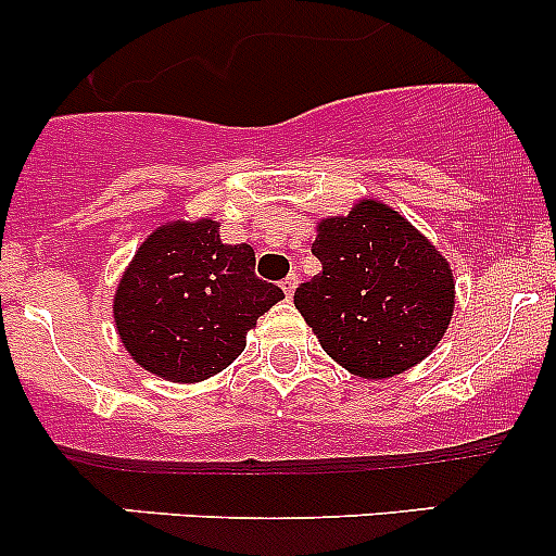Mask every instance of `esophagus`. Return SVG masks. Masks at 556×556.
<instances>
[{
  "label": "esophagus",
  "mask_w": 556,
  "mask_h": 556,
  "mask_svg": "<svg viewBox=\"0 0 556 556\" xmlns=\"http://www.w3.org/2000/svg\"><path fill=\"white\" fill-rule=\"evenodd\" d=\"M295 288H299V277H295V274H288V277L282 279V290H285V295H293L295 293Z\"/></svg>",
  "instance_id": "obj_1"
}]
</instances>
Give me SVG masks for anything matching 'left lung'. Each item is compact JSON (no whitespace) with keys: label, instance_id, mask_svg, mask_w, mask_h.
<instances>
[{"label":"left lung","instance_id":"1","mask_svg":"<svg viewBox=\"0 0 556 556\" xmlns=\"http://www.w3.org/2000/svg\"><path fill=\"white\" fill-rule=\"evenodd\" d=\"M323 274L293 301L323 350L366 379H387L435 350L454 309L450 263L390 206L361 201L312 244Z\"/></svg>","mask_w":556,"mask_h":556}]
</instances>
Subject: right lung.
Returning a JSON list of instances; mask_svg holds the SVG:
<instances>
[{
  "label": "right lung",
  "instance_id": "add662e5",
  "mask_svg": "<svg viewBox=\"0 0 556 556\" xmlns=\"http://www.w3.org/2000/svg\"><path fill=\"white\" fill-rule=\"evenodd\" d=\"M215 220L169 223L134 255L115 295V325L134 361L172 382L231 366L247 330L285 299L255 277L250 244H223Z\"/></svg>",
  "mask_w": 556,
  "mask_h": 556
}]
</instances>
